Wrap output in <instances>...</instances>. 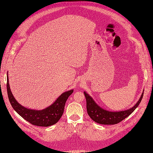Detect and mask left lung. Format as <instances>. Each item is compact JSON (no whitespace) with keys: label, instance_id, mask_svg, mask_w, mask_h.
<instances>
[{"label":"left lung","instance_id":"obj_1","mask_svg":"<svg viewBox=\"0 0 153 153\" xmlns=\"http://www.w3.org/2000/svg\"><path fill=\"white\" fill-rule=\"evenodd\" d=\"M84 94L86 99L88 115L94 122L102 125H115L122 122L138 107L143 97V92L138 102L130 109L120 111H110L99 107L87 93L84 92Z\"/></svg>","mask_w":153,"mask_h":153}]
</instances>
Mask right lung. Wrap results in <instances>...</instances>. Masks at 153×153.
I'll return each instance as SVG.
<instances>
[{
	"instance_id": "obj_1",
	"label": "right lung",
	"mask_w": 153,
	"mask_h": 153,
	"mask_svg": "<svg viewBox=\"0 0 153 153\" xmlns=\"http://www.w3.org/2000/svg\"><path fill=\"white\" fill-rule=\"evenodd\" d=\"M7 94L12 107L23 118L38 126H49L57 123L62 115L67 99L73 92L72 89L62 93L52 105L43 110L29 109L21 105L15 100L10 89L9 77L7 76Z\"/></svg>"
}]
</instances>
